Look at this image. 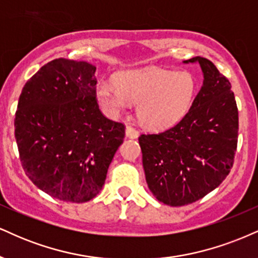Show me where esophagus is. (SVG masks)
<instances>
[{
    "label": "esophagus",
    "instance_id": "34e87169",
    "mask_svg": "<svg viewBox=\"0 0 258 258\" xmlns=\"http://www.w3.org/2000/svg\"><path fill=\"white\" fill-rule=\"evenodd\" d=\"M125 136L129 139H136L139 136V132L135 128H133V126L128 125L125 128Z\"/></svg>",
    "mask_w": 258,
    "mask_h": 258
}]
</instances>
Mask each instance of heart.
I'll list each match as a JSON object with an SVG mask.
<instances>
[{"label": "heart", "mask_w": 258, "mask_h": 258, "mask_svg": "<svg viewBox=\"0 0 258 258\" xmlns=\"http://www.w3.org/2000/svg\"><path fill=\"white\" fill-rule=\"evenodd\" d=\"M196 90L197 81L190 72L150 66L120 72L116 83L101 82L95 96L110 116H118L132 104H139L138 117L144 125L166 129L186 116Z\"/></svg>", "instance_id": "heart-1"}]
</instances>
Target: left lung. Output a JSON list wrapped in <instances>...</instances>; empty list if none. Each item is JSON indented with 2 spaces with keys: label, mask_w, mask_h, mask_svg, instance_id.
<instances>
[{
  "label": "left lung",
  "mask_w": 258,
  "mask_h": 258,
  "mask_svg": "<svg viewBox=\"0 0 258 258\" xmlns=\"http://www.w3.org/2000/svg\"><path fill=\"white\" fill-rule=\"evenodd\" d=\"M183 62H198L204 77L189 111L170 129L139 138L148 188L170 207L195 203L219 187L238 144V107L229 81L205 57Z\"/></svg>",
  "instance_id": "1"
}]
</instances>
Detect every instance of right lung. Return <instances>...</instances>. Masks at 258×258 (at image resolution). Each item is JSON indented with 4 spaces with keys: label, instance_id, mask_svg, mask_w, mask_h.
I'll return each mask as SVG.
<instances>
[{
    "label": "right lung",
    "instance_id": "obj_1",
    "mask_svg": "<svg viewBox=\"0 0 258 258\" xmlns=\"http://www.w3.org/2000/svg\"><path fill=\"white\" fill-rule=\"evenodd\" d=\"M96 68L60 57L26 82L15 112L21 165L39 189L63 202L90 201L104 186L124 139L95 96Z\"/></svg>",
    "mask_w": 258,
    "mask_h": 258
}]
</instances>
